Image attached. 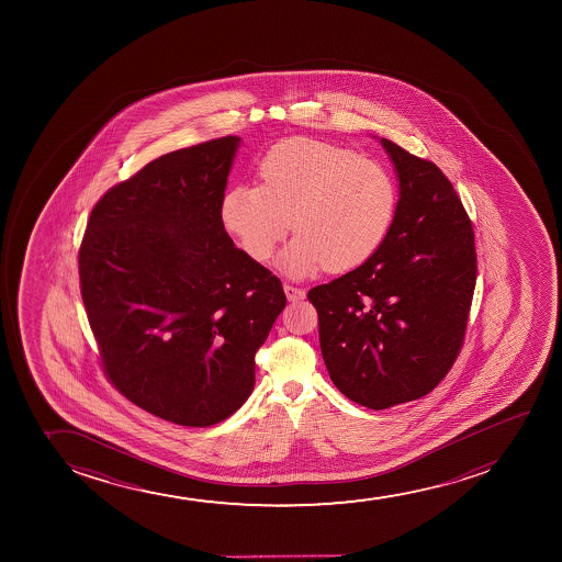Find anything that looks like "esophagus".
<instances>
[{
  "label": "esophagus",
  "mask_w": 562,
  "mask_h": 562,
  "mask_svg": "<svg viewBox=\"0 0 562 562\" xmlns=\"http://www.w3.org/2000/svg\"><path fill=\"white\" fill-rule=\"evenodd\" d=\"M284 294L289 297V302H300V300H304L305 291L304 289H297L294 284L284 283Z\"/></svg>",
  "instance_id": "esophagus-1"
}]
</instances>
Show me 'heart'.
<instances>
[{
  "mask_svg": "<svg viewBox=\"0 0 562 562\" xmlns=\"http://www.w3.org/2000/svg\"><path fill=\"white\" fill-rule=\"evenodd\" d=\"M258 186L238 183L220 201L221 225L258 262L296 236L279 265L294 278L326 266L347 271L379 251L397 212L394 176L352 149L311 138L273 146L257 167Z\"/></svg>",
  "mask_w": 562,
  "mask_h": 562,
  "instance_id": "b5f03b06",
  "label": "heart"
}]
</instances>
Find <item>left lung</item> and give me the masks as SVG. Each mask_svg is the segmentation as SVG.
Listing matches in <instances>:
<instances>
[{
  "label": "left lung",
  "mask_w": 562,
  "mask_h": 562,
  "mask_svg": "<svg viewBox=\"0 0 562 562\" xmlns=\"http://www.w3.org/2000/svg\"><path fill=\"white\" fill-rule=\"evenodd\" d=\"M400 180L397 212L379 251L307 292L329 379L361 407L419 400L463 347L476 284L474 231L435 162L381 138Z\"/></svg>",
  "instance_id": "left-lung-1"
}]
</instances>
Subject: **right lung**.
<instances>
[{
    "mask_svg": "<svg viewBox=\"0 0 562 562\" xmlns=\"http://www.w3.org/2000/svg\"><path fill=\"white\" fill-rule=\"evenodd\" d=\"M239 136L161 155L103 194L78 251L104 374L136 407L220 424L255 386V355L286 296L234 246L220 201Z\"/></svg>",
    "mask_w": 562,
    "mask_h": 562,
    "instance_id": "obj_1",
    "label": "right lung"
}]
</instances>
